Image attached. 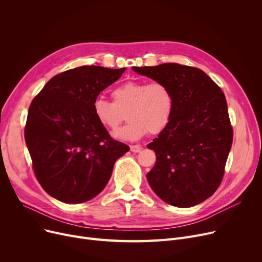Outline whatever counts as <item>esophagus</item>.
<instances>
[{"mask_svg":"<svg viewBox=\"0 0 262 262\" xmlns=\"http://www.w3.org/2000/svg\"><path fill=\"white\" fill-rule=\"evenodd\" d=\"M141 149H142L141 145H138V144L130 145V150H132V152H134V153H139Z\"/></svg>","mask_w":262,"mask_h":262,"instance_id":"34e87169","label":"esophagus"}]
</instances>
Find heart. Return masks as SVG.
Returning a JSON list of instances; mask_svg holds the SVG:
<instances>
[{
    "instance_id": "obj_1",
    "label": "heart",
    "mask_w": 262,
    "mask_h": 262,
    "mask_svg": "<svg viewBox=\"0 0 262 262\" xmlns=\"http://www.w3.org/2000/svg\"><path fill=\"white\" fill-rule=\"evenodd\" d=\"M114 103L102 96L95 98L92 112L106 128L116 129L126 114L128 123L113 135L121 140L135 141L147 133L158 134L166 127L174 112V95L163 81L129 80L114 89Z\"/></svg>"
}]
</instances>
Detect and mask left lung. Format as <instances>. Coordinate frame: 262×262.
<instances>
[{
    "label": "left lung",
    "mask_w": 262,
    "mask_h": 262,
    "mask_svg": "<svg viewBox=\"0 0 262 262\" xmlns=\"http://www.w3.org/2000/svg\"><path fill=\"white\" fill-rule=\"evenodd\" d=\"M133 70L167 84L175 101L169 124L147 144L156 154L155 166L146 174L150 188L176 207L204 202L222 182L232 143L223 91L193 67L162 63Z\"/></svg>",
    "instance_id": "1"
}]
</instances>
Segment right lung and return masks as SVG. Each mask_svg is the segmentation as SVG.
<instances>
[{
    "label": "right lung",
    "instance_id": "obj_1",
    "mask_svg": "<svg viewBox=\"0 0 262 262\" xmlns=\"http://www.w3.org/2000/svg\"><path fill=\"white\" fill-rule=\"evenodd\" d=\"M125 68L82 66L51 78L33 100L24 129L33 169L48 194L62 203L95 198L115 162L129 150L95 119L92 104Z\"/></svg>",
    "mask_w": 262,
    "mask_h": 262
}]
</instances>
